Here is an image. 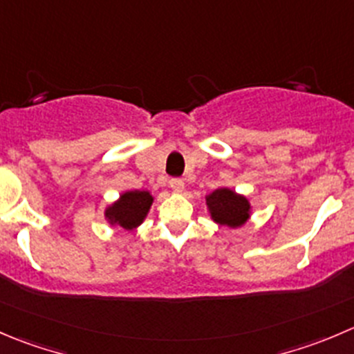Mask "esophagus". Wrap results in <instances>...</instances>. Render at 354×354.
<instances>
[{
	"instance_id": "esophagus-1",
	"label": "esophagus",
	"mask_w": 354,
	"mask_h": 354,
	"mask_svg": "<svg viewBox=\"0 0 354 354\" xmlns=\"http://www.w3.org/2000/svg\"><path fill=\"white\" fill-rule=\"evenodd\" d=\"M169 185L174 192H183L185 188V181L181 178H173V180H169Z\"/></svg>"
}]
</instances>
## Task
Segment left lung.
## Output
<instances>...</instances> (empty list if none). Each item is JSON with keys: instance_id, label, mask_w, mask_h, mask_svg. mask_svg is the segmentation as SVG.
I'll use <instances>...</instances> for the list:
<instances>
[{"instance_id": "left-lung-1", "label": "left lung", "mask_w": 354, "mask_h": 354, "mask_svg": "<svg viewBox=\"0 0 354 354\" xmlns=\"http://www.w3.org/2000/svg\"><path fill=\"white\" fill-rule=\"evenodd\" d=\"M207 205L211 209L212 219L219 225L240 226L249 218V202L242 195L228 188H219L207 197Z\"/></svg>"}]
</instances>
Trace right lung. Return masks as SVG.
Segmentation results:
<instances>
[{
    "label": "right lung",
    "instance_id": "add662e5",
    "mask_svg": "<svg viewBox=\"0 0 354 354\" xmlns=\"http://www.w3.org/2000/svg\"><path fill=\"white\" fill-rule=\"evenodd\" d=\"M152 195L149 192H126L112 207L107 209L109 221L131 230L143 221L152 205Z\"/></svg>",
    "mask_w": 354,
    "mask_h": 354
}]
</instances>
